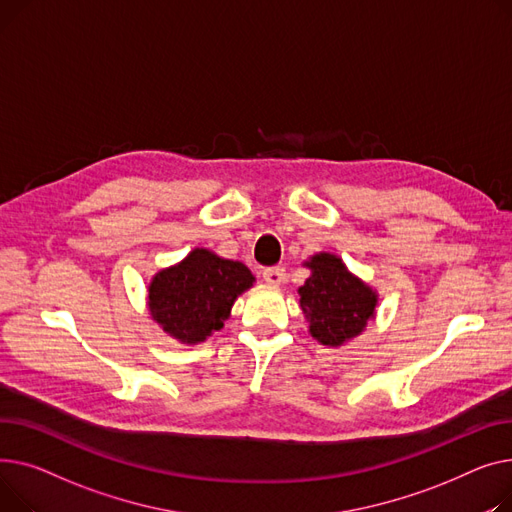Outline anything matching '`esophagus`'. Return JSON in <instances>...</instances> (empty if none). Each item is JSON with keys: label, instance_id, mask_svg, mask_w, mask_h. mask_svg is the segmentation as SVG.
<instances>
[{"label": "esophagus", "instance_id": "obj_1", "mask_svg": "<svg viewBox=\"0 0 512 512\" xmlns=\"http://www.w3.org/2000/svg\"><path fill=\"white\" fill-rule=\"evenodd\" d=\"M262 277L270 285H281L287 275H285V268L283 266H270V268L262 270Z\"/></svg>", "mask_w": 512, "mask_h": 512}]
</instances>
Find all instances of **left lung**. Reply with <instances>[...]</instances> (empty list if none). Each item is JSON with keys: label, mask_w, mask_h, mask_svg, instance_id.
Returning a JSON list of instances; mask_svg holds the SVG:
<instances>
[{"label": "left lung", "mask_w": 512, "mask_h": 512, "mask_svg": "<svg viewBox=\"0 0 512 512\" xmlns=\"http://www.w3.org/2000/svg\"><path fill=\"white\" fill-rule=\"evenodd\" d=\"M306 264L312 277L299 287V306L310 318L312 337L328 347L357 337L374 316L376 293L333 254H316Z\"/></svg>", "instance_id": "obj_1"}]
</instances>
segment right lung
<instances>
[{
	"label": "right lung",
	"instance_id": "obj_1",
	"mask_svg": "<svg viewBox=\"0 0 512 512\" xmlns=\"http://www.w3.org/2000/svg\"><path fill=\"white\" fill-rule=\"evenodd\" d=\"M252 283L254 275L242 262L198 248L150 283V314L165 333L194 345L223 326L235 297Z\"/></svg>",
	"mask_w": 512,
	"mask_h": 512
}]
</instances>
